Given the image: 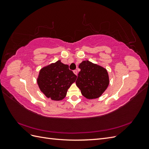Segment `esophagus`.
Instances as JSON below:
<instances>
[{"instance_id":"esophagus-1","label":"esophagus","mask_w":149,"mask_h":149,"mask_svg":"<svg viewBox=\"0 0 149 149\" xmlns=\"http://www.w3.org/2000/svg\"><path fill=\"white\" fill-rule=\"evenodd\" d=\"M73 73H74V74H76V75L78 74V71H77V70H74V71H73Z\"/></svg>"}]
</instances>
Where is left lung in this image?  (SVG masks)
Masks as SVG:
<instances>
[{
	"label": "left lung",
	"instance_id": "1",
	"mask_svg": "<svg viewBox=\"0 0 149 149\" xmlns=\"http://www.w3.org/2000/svg\"><path fill=\"white\" fill-rule=\"evenodd\" d=\"M79 68L81 71L76 84L82 95L88 100L100 97L109 84L106 69L88 60L81 63Z\"/></svg>",
	"mask_w": 149,
	"mask_h": 149
}]
</instances>
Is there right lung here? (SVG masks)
Wrapping results in <instances>:
<instances>
[{"mask_svg":"<svg viewBox=\"0 0 149 149\" xmlns=\"http://www.w3.org/2000/svg\"><path fill=\"white\" fill-rule=\"evenodd\" d=\"M77 78L69 66L58 60L40 70L37 84L42 93L53 101H61Z\"/></svg>","mask_w":149,"mask_h":149,"instance_id":"obj_1","label":"right lung"}]
</instances>
